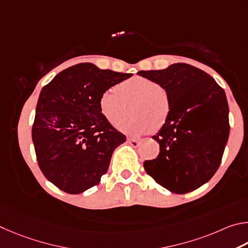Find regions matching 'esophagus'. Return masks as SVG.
<instances>
[{
    "label": "esophagus",
    "instance_id": "1",
    "mask_svg": "<svg viewBox=\"0 0 248 248\" xmlns=\"http://www.w3.org/2000/svg\"><path fill=\"white\" fill-rule=\"evenodd\" d=\"M127 142L129 145H131L132 147H138L140 146V140H136V138H128L127 140Z\"/></svg>",
    "mask_w": 248,
    "mask_h": 248
}]
</instances>
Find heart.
Returning a JSON list of instances; mask_svg holds the SVG:
<instances>
[{"label":"heart","mask_w":248,"mask_h":248,"mask_svg":"<svg viewBox=\"0 0 248 248\" xmlns=\"http://www.w3.org/2000/svg\"><path fill=\"white\" fill-rule=\"evenodd\" d=\"M136 116L123 122L129 115V107ZM99 108L108 123L128 135H140L160 128L170 113L167 91L148 78L136 76L111 87L99 99Z\"/></svg>","instance_id":"1"}]
</instances>
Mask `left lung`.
I'll return each mask as SVG.
<instances>
[{
    "instance_id": "obj_1",
    "label": "left lung",
    "mask_w": 248,
    "mask_h": 248,
    "mask_svg": "<svg viewBox=\"0 0 248 248\" xmlns=\"http://www.w3.org/2000/svg\"><path fill=\"white\" fill-rule=\"evenodd\" d=\"M138 75L157 82L170 99L166 123L153 136L160 153L144 162L145 170L172 193L193 192L215 175L228 142L224 90L207 73L185 63Z\"/></svg>"
}]
</instances>
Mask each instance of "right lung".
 <instances>
[{"instance_id": "obj_1", "label": "right lung", "mask_w": 248, "mask_h": 248, "mask_svg": "<svg viewBox=\"0 0 248 248\" xmlns=\"http://www.w3.org/2000/svg\"><path fill=\"white\" fill-rule=\"evenodd\" d=\"M133 74L80 63L59 73L39 95L32 126L38 164L56 187L80 194L97 185L126 137L104 119L99 99Z\"/></svg>"}]
</instances>
